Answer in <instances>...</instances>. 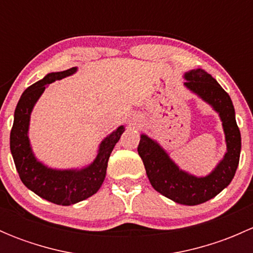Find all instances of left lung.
I'll list each match as a JSON object with an SVG mask.
<instances>
[{"mask_svg": "<svg viewBox=\"0 0 253 253\" xmlns=\"http://www.w3.org/2000/svg\"><path fill=\"white\" fill-rule=\"evenodd\" d=\"M183 85L219 114L225 133L226 153L209 175L198 177L181 170L154 139L141 134L138 154L155 191L176 203L197 206L215 197L234 178L241 152V134L235 120V109L229 94L206 71H188Z\"/></svg>", "mask_w": 253, "mask_h": 253, "instance_id": "obj_1", "label": "left lung"}]
</instances>
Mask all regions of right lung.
Returning a JSON list of instances; mask_svg holds the SVG:
<instances>
[{
	"instance_id": "add662e5",
	"label": "right lung",
	"mask_w": 253,
	"mask_h": 253,
	"mask_svg": "<svg viewBox=\"0 0 253 253\" xmlns=\"http://www.w3.org/2000/svg\"><path fill=\"white\" fill-rule=\"evenodd\" d=\"M77 67L45 76L24 90L14 111L13 127L9 137L11 153L22 182L39 197L60 206H71L96 193L103 185L106 168L115 144L119 142L125 127H117L99 145L98 154L91 164L82 169H51L35 158L30 147V114L47 84L73 75Z\"/></svg>"
}]
</instances>
